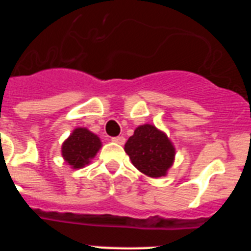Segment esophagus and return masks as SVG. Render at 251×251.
Here are the masks:
<instances>
[{
  "instance_id": "esophagus-1",
  "label": "esophagus",
  "mask_w": 251,
  "mask_h": 251,
  "mask_svg": "<svg viewBox=\"0 0 251 251\" xmlns=\"http://www.w3.org/2000/svg\"><path fill=\"white\" fill-rule=\"evenodd\" d=\"M112 141L114 142V143H117V145H124L126 138H124L123 136H118V137H114V138H112Z\"/></svg>"
}]
</instances>
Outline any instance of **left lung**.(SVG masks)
Instances as JSON below:
<instances>
[{"instance_id":"8db88e82","label":"left lung","mask_w":251,"mask_h":251,"mask_svg":"<svg viewBox=\"0 0 251 251\" xmlns=\"http://www.w3.org/2000/svg\"><path fill=\"white\" fill-rule=\"evenodd\" d=\"M133 166L146 176L158 178L167 175L176 156L174 143L153 124H142L124 145Z\"/></svg>"}]
</instances>
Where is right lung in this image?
Returning a JSON list of instances; mask_svg holds the SVG:
<instances>
[{
  "mask_svg": "<svg viewBox=\"0 0 251 251\" xmlns=\"http://www.w3.org/2000/svg\"><path fill=\"white\" fill-rule=\"evenodd\" d=\"M101 148V141L88 128L77 127L63 142L61 156L73 170L89 165Z\"/></svg>",
  "mask_w": 251,
  "mask_h": 251,
  "instance_id": "obj_1",
  "label": "right lung"
}]
</instances>
